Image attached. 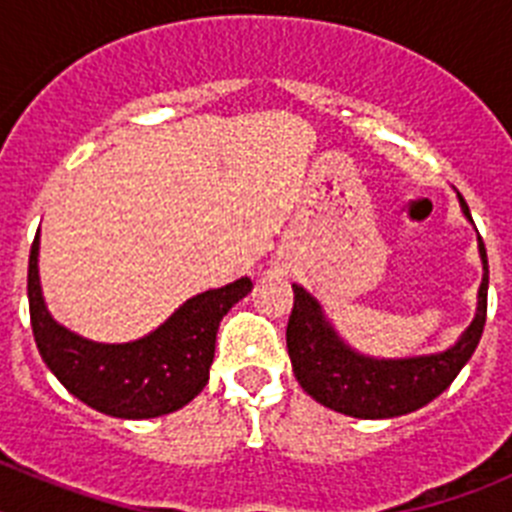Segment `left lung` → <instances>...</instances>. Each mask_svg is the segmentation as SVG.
I'll return each mask as SVG.
<instances>
[{
    "instance_id": "8db88e82",
    "label": "left lung",
    "mask_w": 512,
    "mask_h": 512,
    "mask_svg": "<svg viewBox=\"0 0 512 512\" xmlns=\"http://www.w3.org/2000/svg\"><path fill=\"white\" fill-rule=\"evenodd\" d=\"M456 197L464 217L472 223L464 197L459 192ZM477 241L482 271H485L477 292V312L459 341L438 354L405 356V359H377L361 354L343 341L320 302L300 284H292L295 307L287 323V351L302 390L325 408L361 420L400 418L436 400L472 359L485 330L490 269H487L485 243L479 235Z\"/></svg>"
}]
</instances>
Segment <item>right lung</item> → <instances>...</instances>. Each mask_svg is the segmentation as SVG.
<instances>
[{
  "label": "right lung",
  "mask_w": 512,
  "mask_h": 512,
  "mask_svg": "<svg viewBox=\"0 0 512 512\" xmlns=\"http://www.w3.org/2000/svg\"><path fill=\"white\" fill-rule=\"evenodd\" d=\"M38 253L40 235H35L27 266V300L45 366L84 405L122 420L169 415L200 395L210 379L220 320L253 289L248 277L235 279L189 297L148 336L99 343L69 330L48 312Z\"/></svg>",
  "instance_id": "right-lung-1"
}]
</instances>
